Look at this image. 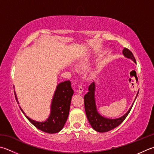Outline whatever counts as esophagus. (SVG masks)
<instances>
[{"label": "esophagus", "instance_id": "esophagus-1", "mask_svg": "<svg viewBox=\"0 0 154 154\" xmlns=\"http://www.w3.org/2000/svg\"><path fill=\"white\" fill-rule=\"evenodd\" d=\"M83 87L81 86V85H79V87H78V89H77V92L79 93H82V92H83Z\"/></svg>", "mask_w": 154, "mask_h": 154}]
</instances>
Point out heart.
I'll use <instances>...</instances> for the list:
<instances>
[{
  "label": "heart",
  "mask_w": 154,
  "mask_h": 154,
  "mask_svg": "<svg viewBox=\"0 0 154 154\" xmlns=\"http://www.w3.org/2000/svg\"><path fill=\"white\" fill-rule=\"evenodd\" d=\"M79 68H80L81 69H83V65H81L80 67H79Z\"/></svg>",
  "instance_id": "obj_1"
}]
</instances>
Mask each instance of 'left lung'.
Wrapping results in <instances>:
<instances>
[{"label":"left lung","mask_w":154,"mask_h":154,"mask_svg":"<svg viewBox=\"0 0 154 154\" xmlns=\"http://www.w3.org/2000/svg\"><path fill=\"white\" fill-rule=\"evenodd\" d=\"M123 54L125 57L128 59H131L132 61L135 63V59L133 55V53L131 52L130 50H129L127 48H124L123 50ZM89 91L87 94L84 96V104H85V110L86 113V116L87 119L91 124V127L95 129V131L98 132H107L111 129L116 128L117 126L119 125L121 123L124 121L125 119L128 116L129 113L133 106L134 103L132 104L131 107L129 108L128 111L124 116L117 119H109L101 116L98 113L95 104V84L93 82L91 85L89 86ZM137 92V96L138 94ZM136 96V97H137ZM135 97V99H136Z\"/></svg>","instance_id":"left-lung-1"}]
</instances>
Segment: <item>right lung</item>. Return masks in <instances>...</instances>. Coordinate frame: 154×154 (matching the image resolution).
<instances>
[{
    "label": "right lung",
    "mask_w": 154,
    "mask_h": 154,
    "mask_svg": "<svg viewBox=\"0 0 154 154\" xmlns=\"http://www.w3.org/2000/svg\"><path fill=\"white\" fill-rule=\"evenodd\" d=\"M73 93L70 81H65L64 82L60 83L57 86L54 93L51 106L50 116L49 118L43 122H37L29 118L25 115L20 107H19L29 121L37 129L46 133L55 134L63 128L68 118L71 97ZM14 95L17 103H19L15 92Z\"/></svg>",
    "instance_id": "obj_1"
}]
</instances>
